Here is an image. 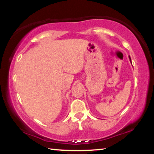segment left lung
I'll return each mask as SVG.
<instances>
[{"label": "left lung", "instance_id": "1", "mask_svg": "<svg viewBox=\"0 0 154 154\" xmlns=\"http://www.w3.org/2000/svg\"><path fill=\"white\" fill-rule=\"evenodd\" d=\"M129 59H130V62H131V64H132V62H131V58H130V56H129Z\"/></svg>", "mask_w": 154, "mask_h": 154}]
</instances>
